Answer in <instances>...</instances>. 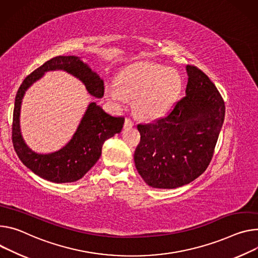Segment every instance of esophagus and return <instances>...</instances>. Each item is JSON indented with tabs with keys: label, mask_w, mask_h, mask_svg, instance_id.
I'll use <instances>...</instances> for the list:
<instances>
[{
	"label": "esophagus",
	"mask_w": 258,
	"mask_h": 258,
	"mask_svg": "<svg viewBox=\"0 0 258 258\" xmlns=\"http://www.w3.org/2000/svg\"><path fill=\"white\" fill-rule=\"evenodd\" d=\"M133 126H134V122L130 118H125L124 127H133Z\"/></svg>",
	"instance_id": "esophagus-1"
}]
</instances>
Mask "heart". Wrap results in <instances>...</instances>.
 Returning a JSON list of instances; mask_svg holds the SVG:
<instances>
[{"label":"heart","mask_w":258,"mask_h":258,"mask_svg":"<svg viewBox=\"0 0 258 258\" xmlns=\"http://www.w3.org/2000/svg\"><path fill=\"white\" fill-rule=\"evenodd\" d=\"M117 85L119 90H108L111 101L122 104L125 98H135L136 111L154 118L171 108L180 91L181 80L175 71L161 64L138 62L124 70Z\"/></svg>","instance_id":"b5f03b06"}]
</instances>
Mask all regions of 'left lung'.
Wrapping results in <instances>:
<instances>
[{
	"label": "left lung",
	"mask_w": 258,
	"mask_h": 258,
	"mask_svg": "<svg viewBox=\"0 0 258 258\" xmlns=\"http://www.w3.org/2000/svg\"><path fill=\"white\" fill-rule=\"evenodd\" d=\"M186 96L163 118L138 124L136 169L154 188H177L201 176L223 124L225 106L214 83L195 66H186Z\"/></svg>",
	"instance_id": "8db88e82"
}]
</instances>
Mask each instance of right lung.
<instances>
[{
    "label": "right lung",
    "instance_id": "1",
    "mask_svg": "<svg viewBox=\"0 0 258 258\" xmlns=\"http://www.w3.org/2000/svg\"><path fill=\"white\" fill-rule=\"evenodd\" d=\"M63 71L79 79L89 95L103 98V79L74 55L55 56L46 61L30 74L17 90L12 123V142L16 154L28 169L39 177L54 183H69L81 179L99 160L104 142L119 134L124 118L105 112L96 102H91L71 140L59 150L50 153H38L31 149L22 138L20 131V108L26 91L45 73Z\"/></svg>",
    "mask_w": 258,
    "mask_h": 258
}]
</instances>
